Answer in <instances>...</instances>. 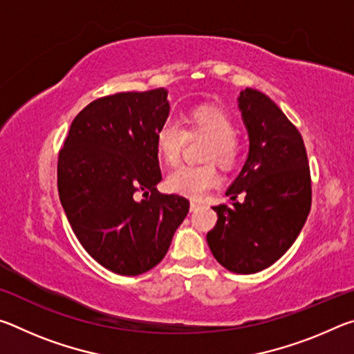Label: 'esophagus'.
<instances>
[{
  "label": "esophagus",
  "instance_id": "34e87169",
  "mask_svg": "<svg viewBox=\"0 0 354 354\" xmlns=\"http://www.w3.org/2000/svg\"><path fill=\"white\" fill-rule=\"evenodd\" d=\"M200 206H201L200 201H190V211H192V212L196 211V209H198Z\"/></svg>",
  "mask_w": 354,
  "mask_h": 354
}]
</instances>
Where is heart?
I'll return each instance as SVG.
<instances>
[{
    "mask_svg": "<svg viewBox=\"0 0 354 354\" xmlns=\"http://www.w3.org/2000/svg\"><path fill=\"white\" fill-rule=\"evenodd\" d=\"M196 136L207 139L201 156L207 162L181 165L167 176V189L189 198H201L217 185L218 175L214 162L221 170L234 171L241 167L245 156L234 118L221 107L211 104L194 107L185 113L184 128L176 120H164L154 136L156 151L167 165H175L181 158L187 137L194 139Z\"/></svg>",
    "mask_w": 354,
    "mask_h": 354,
    "instance_id": "obj_1",
    "label": "heart"
}]
</instances>
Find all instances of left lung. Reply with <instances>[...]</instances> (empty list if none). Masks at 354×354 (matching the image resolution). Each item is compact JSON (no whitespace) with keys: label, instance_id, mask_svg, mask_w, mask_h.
Instances as JSON below:
<instances>
[{"label":"left lung","instance_id":"8db88e82","mask_svg":"<svg viewBox=\"0 0 354 354\" xmlns=\"http://www.w3.org/2000/svg\"><path fill=\"white\" fill-rule=\"evenodd\" d=\"M239 107L250 153L226 192L231 203L214 207L217 223L206 239L221 266L251 274L270 267L295 242L310 211L313 183L303 137L284 112L254 88L241 92Z\"/></svg>","mask_w":354,"mask_h":354}]
</instances>
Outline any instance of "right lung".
<instances>
[{
  "label": "right lung",
  "instance_id": "add662e5",
  "mask_svg": "<svg viewBox=\"0 0 354 354\" xmlns=\"http://www.w3.org/2000/svg\"><path fill=\"white\" fill-rule=\"evenodd\" d=\"M169 111L165 88L101 97L77 113L59 149V198L77 241L123 277L158 266L189 212L187 198L156 189L154 136Z\"/></svg>",
  "mask_w": 354,
  "mask_h": 354
}]
</instances>
